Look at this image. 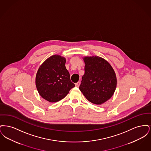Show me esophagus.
<instances>
[{
	"instance_id": "1",
	"label": "esophagus",
	"mask_w": 151,
	"mask_h": 151,
	"mask_svg": "<svg viewBox=\"0 0 151 151\" xmlns=\"http://www.w3.org/2000/svg\"><path fill=\"white\" fill-rule=\"evenodd\" d=\"M80 81H78V83H75V86H76V87H79V86H80Z\"/></svg>"
}]
</instances>
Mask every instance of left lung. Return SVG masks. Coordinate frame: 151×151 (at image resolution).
Masks as SVG:
<instances>
[{"mask_svg": "<svg viewBox=\"0 0 151 151\" xmlns=\"http://www.w3.org/2000/svg\"><path fill=\"white\" fill-rule=\"evenodd\" d=\"M85 73L79 89L88 100L101 105L114 94L116 87L115 71L107 60L98 56L84 57Z\"/></svg>", "mask_w": 151, "mask_h": 151, "instance_id": "obj_1", "label": "left lung"}]
</instances>
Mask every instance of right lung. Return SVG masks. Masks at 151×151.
Returning <instances> with one entry per match:
<instances>
[{"mask_svg":"<svg viewBox=\"0 0 151 151\" xmlns=\"http://www.w3.org/2000/svg\"><path fill=\"white\" fill-rule=\"evenodd\" d=\"M65 62L63 57L52 55L43 62L37 72L36 86L38 92L50 102L62 100L75 86L65 68Z\"/></svg>","mask_w":151,"mask_h":151,"instance_id":"1","label":"right lung"}]
</instances>
